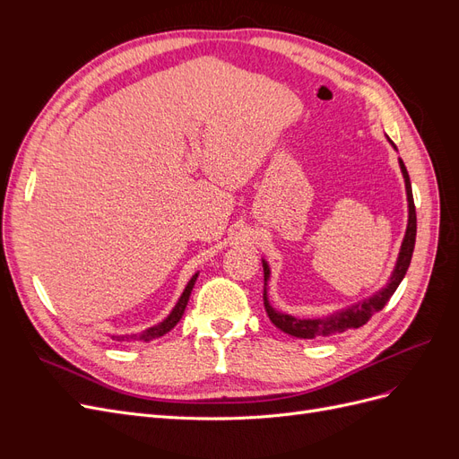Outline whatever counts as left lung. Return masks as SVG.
Here are the masks:
<instances>
[{"label": "left lung", "mask_w": 459, "mask_h": 459, "mask_svg": "<svg viewBox=\"0 0 459 459\" xmlns=\"http://www.w3.org/2000/svg\"><path fill=\"white\" fill-rule=\"evenodd\" d=\"M400 169H402V174H404V182H406L410 218H408V230H406V235H404V241H402L396 268L391 275V281H388L386 287L381 289L379 293H375L371 299H366L364 302L354 304L352 308H346V310L331 314L327 317H317V319H299V317H293V316H287L283 312L273 310L270 307V302H268L266 289H264V308H266L268 317L272 319V324L277 329H281L283 333H287V335L297 337V339H317V337L335 335V333H342L346 329L362 327L368 322V319L375 312H379L388 302V299L394 295V290L398 289L400 281L404 280V275L410 268L413 247H415V233H418V218H415L411 184H410V176H408V170H406L404 162H402V159H400ZM262 266H264V285H266L268 277H270V268H268L266 262H264Z\"/></svg>", "instance_id": "obj_1"}]
</instances>
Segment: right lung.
<instances>
[{"label": "right lung", "instance_id": "add662e5", "mask_svg": "<svg viewBox=\"0 0 459 459\" xmlns=\"http://www.w3.org/2000/svg\"><path fill=\"white\" fill-rule=\"evenodd\" d=\"M195 280H197V273L191 277V281L187 283V287H186V290H184V295L179 297V300H178V304L174 307V310L170 312V316L164 319L162 324H159V325H155V327H151V329H147L145 333H142L140 337L135 335V339H140V341H151V339H157V337H162L164 333H169L179 319H182V316H184V312H186V307H187V300H189V295H191V290H193V285H195ZM115 339V337H113ZM117 339H120V341H124V337H117Z\"/></svg>", "mask_w": 459, "mask_h": 459}]
</instances>
